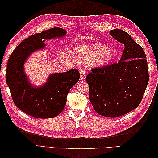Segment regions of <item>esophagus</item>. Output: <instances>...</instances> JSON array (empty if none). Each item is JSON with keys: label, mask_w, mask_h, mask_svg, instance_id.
Wrapping results in <instances>:
<instances>
[{"label": "esophagus", "mask_w": 158, "mask_h": 158, "mask_svg": "<svg viewBox=\"0 0 158 158\" xmlns=\"http://www.w3.org/2000/svg\"><path fill=\"white\" fill-rule=\"evenodd\" d=\"M80 80H84L85 78V77H86V72H85V70H80Z\"/></svg>", "instance_id": "obj_1"}]
</instances>
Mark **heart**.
I'll list each match as a JSON object with an SVG mask.
<instances>
[{
	"mask_svg": "<svg viewBox=\"0 0 158 158\" xmlns=\"http://www.w3.org/2000/svg\"><path fill=\"white\" fill-rule=\"evenodd\" d=\"M76 53L81 61L94 59L95 65L99 67H105L109 65L115 58L114 51L103 44L78 46Z\"/></svg>",
	"mask_w": 158,
	"mask_h": 158,
	"instance_id": "obj_1",
	"label": "heart"
}]
</instances>
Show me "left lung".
I'll return each mask as SVG.
<instances>
[{"instance_id":"left-lung-1","label":"left lung","mask_w":158,"mask_h":158,"mask_svg":"<svg viewBox=\"0 0 158 158\" xmlns=\"http://www.w3.org/2000/svg\"><path fill=\"white\" fill-rule=\"evenodd\" d=\"M124 46L121 58L105 67L92 69L86 76L89 98L97 113L107 117L124 115L139 106L149 81L146 56L126 31H110Z\"/></svg>"}]
</instances>
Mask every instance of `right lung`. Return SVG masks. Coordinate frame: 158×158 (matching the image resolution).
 <instances>
[{"instance_id": "add662e5", "label": "right lung", "mask_w": 158, "mask_h": 158, "mask_svg": "<svg viewBox=\"0 0 158 158\" xmlns=\"http://www.w3.org/2000/svg\"><path fill=\"white\" fill-rule=\"evenodd\" d=\"M66 31L53 27L35 33L23 40L9 57L6 80L16 106L29 115L38 118L55 117L63 111L70 89L78 82L76 69L52 74L42 86L34 87L24 73L23 65L33 52L45 48V40L63 37Z\"/></svg>"}]
</instances>
